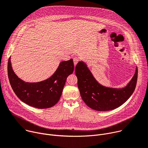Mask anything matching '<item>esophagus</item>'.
Returning <instances> with one entry per match:
<instances>
[{
  "instance_id": "obj_1",
  "label": "esophagus",
  "mask_w": 148,
  "mask_h": 148,
  "mask_svg": "<svg viewBox=\"0 0 148 148\" xmlns=\"http://www.w3.org/2000/svg\"><path fill=\"white\" fill-rule=\"evenodd\" d=\"M79 59L78 57H74L73 58V61H74V65H76L79 62Z\"/></svg>"
}]
</instances>
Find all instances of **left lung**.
Returning a JSON list of instances; mask_svg holds the SVG:
<instances>
[{
    "label": "left lung",
    "mask_w": 148,
    "mask_h": 148,
    "mask_svg": "<svg viewBox=\"0 0 148 148\" xmlns=\"http://www.w3.org/2000/svg\"><path fill=\"white\" fill-rule=\"evenodd\" d=\"M78 87L84 103L91 109L97 111L115 109L125 103L135 89L138 68L129 83L121 89L112 88L100 85L94 78L85 63L78 62L75 69Z\"/></svg>",
    "instance_id": "1"
}]
</instances>
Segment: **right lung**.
Listing matches in <instances>:
<instances>
[{
  "instance_id": "1",
  "label": "right lung",
  "mask_w": 148,
  "mask_h": 148,
  "mask_svg": "<svg viewBox=\"0 0 148 148\" xmlns=\"http://www.w3.org/2000/svg\"><path fill=\"white\" fill-rule=\"evenodd\" d=\"M74 68L73 59L62 61L49 78L41 82L26 83L13 71L9 58L8 74L10 86L21 101L38 109H46L53 106L59 101L66 78L73 73Z\"/></svg>"
}]
</instances>
